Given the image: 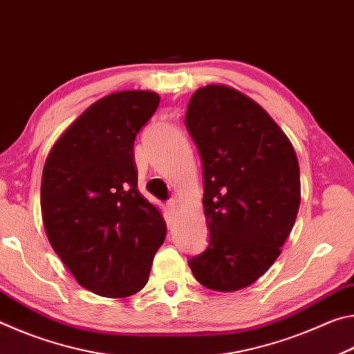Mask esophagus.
Segmentation results:
<instances>
[{"label":"esophagus","instance_id":"obj_1","mask_svg":"<svg viewBox=\"0 0 354 354\" xmlns=\"http://www.w3.org/2000/svg\"><path fill=\"white\" fill-rule=\"evenodd\" d=\"M167 207H169V211L171 214H175L179 209V201L176 198H171L169 203H167Z\"/></svg>","mask_w":354,"mask_h":354}]
</instances>
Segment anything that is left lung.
<instances>
[{
  "label": "left lung",
  "mask_w": 354,
  "mask_h": 354,
  "mask_svg": "<svg viewBox=\"0 0 354 354\" xmlns=\"http://www.w3.org/2000/svg\"><path fill=\"white\" fill-rule=\"evenodd\" d=\"M185 124L201 154L209 226L207 248L189 267L207 289H243L273 266L295 223V149L256 101L221 84L192 95Z\"/></svg>",
  "instance_id": "8db88e82"
}]
</instances>
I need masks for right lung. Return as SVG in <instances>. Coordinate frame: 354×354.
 Masks as SVG:
<instances>
[{
    "label": "right lung",
    "instance_id": "right-lung-1",
    "mask_svg": "<svg viewBox=\"0 0 354 354\" xmlns=\"http://www.w3.org/2000/svg\"><path fill=\"white\" fill-rule=\"evenodd\" d=\"M149 91L107 95L51 148L40 189L53 250L77 284L124 298L145 287L164 243L162 214L137 189L134 140L159 106Z\"/></svg>",
    "mask_w": 354,
    "mask_h": 354
}]
</instances>
